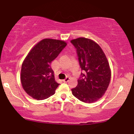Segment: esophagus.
I'll use <instances>...</instances> for the list:
<instances>
[{"instance_id": "obj_1", "label": "esophagus", "mask_w": 134, "mask_h": 134, "mask_svg": "<svg viewBox=\"0 0 134 134\" xmlns=\"http://www.w3.org/2000/svg\"><path fill=\"white\" fill-rule=\"evenodd\" d=\"M70 77H69V76H67L66 78H65V79L63 80V81H64V82L66 83V82H68V81H69V80H70Z\"/></svg>"}]
</instances>
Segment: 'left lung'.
<instances>
[{"mask_svg": "<svg viewBox=\"0 0 134 134\" xmlns=\"http://www.w3.org/2000/svg\"><path fill=\"white\" fill-rule=\"evenodd\" d=\"M78 54L81 70L78 85L71 89L72 94L85 103H93L102 98L107 90L111 70L103 50L95 41L85 37L71 41Z\"/></svg>", "mask_w": 134, "mask_h": 134, "instance_id": "obj_1", "label": "left lung"}]
</instances>
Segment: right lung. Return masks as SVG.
I'll list each match as a JSON object with an SVG mask.
<instances>
[{
	"label": "right lung",
	"mask_w": 134,
	"mask_h": 134,
	"mask_svg": "<svg viewBox=\"0 0 134 134\" xmlns=\"http://www.w3.org/2000/svg\"><path fill=\"white\" fill-rule=\"evenodd\" d=\"M64 41L44 39L36 44L24 60L20 73L23 89L33 98L44 100L59 86L51 63L66 46Z\"/></svg>",
	"instance_id": "add662e5"
}]
</instances>
